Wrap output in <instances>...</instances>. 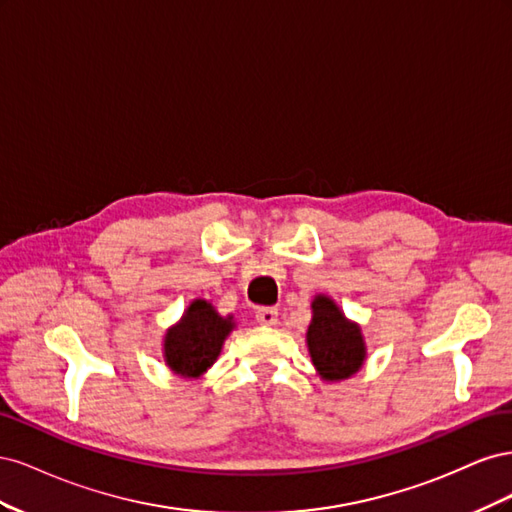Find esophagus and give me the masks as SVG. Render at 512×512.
Returning <instances> with one entry per match:
<instances>
[{
    "mask_svg": "<svg viewBox=\"0 0 512 512\" xmlns=\"http://www.w3.org/2000/svg\"><path fill=\"white\" fill-rule=\"evenodd\" d=\"M277 309L275 307H260L256 312V320L260 324H265V327H273V324H277Z\"/></svg>",
    "mask_w": 512,
    "mask_h": 512,
    "instance_id": "obj_1",
    "label": "esophagus"
}]
</instances>
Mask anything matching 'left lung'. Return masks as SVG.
<instances>
[{
	"label": "left lung",
	"mask_w": 512,
	"mask_h": 512,
	"mask_svg": "<svg viewBox=\"0 0 512 512\" xmlns=\"http://www.w3.org/2000/svg\"><path fill=\"white\" fill-rule=\"evenodd\" d=\"M305 342L324 382L352 378L365 365L367 344L359 322L350 320L329 294H316Z\"/></svg>",
	"instance_id": "obj_1"
}]
</instances>
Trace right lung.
Returning a JSON list of instances; mask_svg holds the SVG:
<instances>
[{"mask_svg": "<svg viewBox=\"0 0 512 512\" xmlns=\"http://www.w3.org/2000/svg\"><path fill=\"white\" fill-rule=\"evenodd\" d=\"M235 316H220L207 299H194L162 339L166 367L177 378L198 380L218 361L226 337L235 331Z\"/></svg>", "mask_w": 512, "mask_h": 512, "instance_id": "add662e5", "label": "right lung"}]
</instances>
